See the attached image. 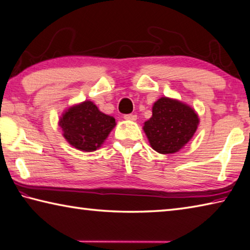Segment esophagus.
<instances>
[{
  "label": "esophagus",
  "mask_w": 250,
  "mask_h": 250,
  "mask_svg": "<svg viewBox=\"0 0 250 250\" xmlns=\"http://www.w3.org/2000/svg\"><path fill=\"white\" fill-rule=\"evenodd\" d=\"M125 119L129 121H135L137 120V115H132V113H129V115H125Z\"/></svg>",
  "instance_id": "esophagus-1"
}]
</instances>
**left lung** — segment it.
<instances>
[{
    "instance_id": "1",
    "label": "left lung",
    "mask_w": 250,
    "mask_h": 250,
    "mask_svg": "<svg viewBox=\"0 0 250 250\" xmlns=\"http://www.w3.org/2000/svg\"><path fill=\"white\" fill-rule=\"evenodd\" d=\"M152 112V117L144 122L143 130L152 148L158 153L178 152L197 131V112L177 99L160 98L154 103Z\"/></svg>"
}]
</instances>
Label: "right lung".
<instances>
[{
    "instance_id": "right-lung-1",
    "label": "right lung",
    "mask_w": 250,
    "mask_h": 250,
    "mask_svg": "<svg viewBox=\"0 0 250 250\" xmlns=\"http://www.w3.org/2000/svg\"><path fill=\"white\" fill-rule=\"evenodd\" d=\"M59 125L72 146L83 152H93L105 142L115 128L116 120L99 110L93 102L85 101L66 109Z\"/></svg>"
}]
</instances>
